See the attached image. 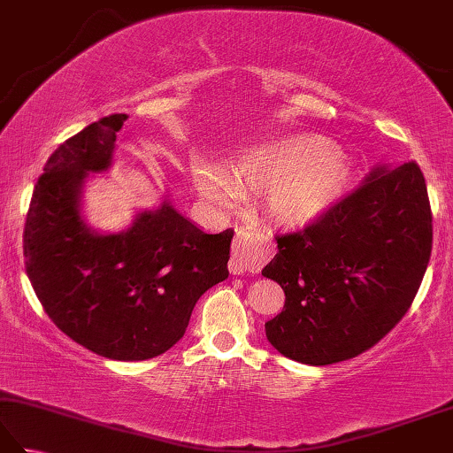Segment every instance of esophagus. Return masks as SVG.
<instances>
[{
    "mask_svg": "<svg viewBox=\"0 0 453 453\" xmlns=\"http://www.w3.org/2000/svg\"><path fill=\"white\" fill-rule=\"evenodd\" d=\"M265 261V247L257 242L253 234L239 232L232 243V258H229V273H258Z\"/></svg>",
    "mask_w": 453,
    "mask_h": 453,
    "instance_id": "1",
    "label": "esophagus"
}]
</instances>
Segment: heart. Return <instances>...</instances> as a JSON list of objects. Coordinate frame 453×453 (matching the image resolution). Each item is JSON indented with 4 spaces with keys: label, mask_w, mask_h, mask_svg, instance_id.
<instances>
[{
    "label": "heart",
    "mask_w": 453,
    "mask_h": 453,
    "mask_svg": "<svg viewBox=\"0 0 453 453\" xmlns=\"http://www.w3.org/2000/svg\"><path fill=\"white\" fill-rule=\"evenodd\" d=\"M192 180L210 204L229 208L242 188L266 190L265 208L278 226L302 229L325 218L350 188L344 151L317 134H286L239 153L234 175L210 159L192 163Z\"/></svg>",
    "instance_id": "obj_1"
}]
</instances>
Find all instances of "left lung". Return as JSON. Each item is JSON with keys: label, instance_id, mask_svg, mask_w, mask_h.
Listing matches in <instances>:
<instances>
[{"label": "left lung", "instance_id": "1", "mask_svg": "<svg viewBox=\"0 0 453 453\" xmlns=\"http://www.w3.org/2000/svg\"><path fill=\"white\" fill-rule=\"evenodd\" d=\"M263 276L282 286V313L265 323L286 358L326 365L380 342L407 313L432 251V211L415 161L378 167L302 232L276 237Z\"/></svg>", "mask_w": 453, "mask_h": 453}]
</instances>
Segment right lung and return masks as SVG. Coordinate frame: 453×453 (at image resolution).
<instances>
[{
  "mask_svg": "<svg viewBox=\"0 0 453 453\" xmlns=\"http://www.w3.org/2000/svg\"><path fill=\"white\" fill-rule=\"evenodd\" d=\"M127 114L65 140L35 185L23 253L27 276L54 325L85 349L136 362L185 334L198 297L226 280L234 229L204 234L169 200L120 234H99L81 214L89 173L109 171Z\"/></svg>",
  "mask_w": 453,
  "mask_h": 453,
  "instance_id": "1",
  "label": "right lung"
}]
</instances>
